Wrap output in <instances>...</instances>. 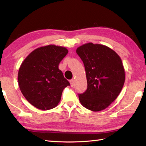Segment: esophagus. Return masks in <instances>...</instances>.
Here are the masks:
<instances>
[{"label": "esophagus", "instance_id": "34e87169", "mask_svg": "<svg viewBox=\"0 0 146 146\" xmlns=\"http://www.w3.org/2000/svg\"><path fill=\"white\" fill-rule=\"evenodd\" d=\"M74 82H75V80H74L73 79H71V80H70V84H71V87H73V86H74Z\"/></svg>", "mask_w": 146, "mask_h": 146}]
</instances>
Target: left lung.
Instances as JSON below:
<instances>
[{
	"mask_svg": "<svg viewBox=\"0 0 146 146\" xmlns=\"http://www.w3.org/2000/svg\"><path fill=\"white\" fill-rule=\"evenodd\" d=\"M85 67L88 88L78 94L84 107L93 111L108 108L119 95L125 71L118 54L108 46L88 43L76 49Z\"/></svg>",
	"mask_w": 146,
	"mask_h": 146,
	"instance_id": "8db88e82",
	"label": "left lung"
}]
</instances>
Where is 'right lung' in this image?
Instances as JSON below:
<instances>
[{"mask_svg": "<svg viewBox=\"0 0 146 146\" xmlns=\"http://www.w3.org/2000/svg\"><path fill=\"white\" fill-rule=\"evenodd\" d=\"M64 47L48 45L35 49L22 63L18 73L19 86L24 97L42 110L55 108L64 89L70 86L58 69L67 55Z\"/></svg>", "mask_w": 146, "mask_h": 146, "instance_id": "1", "label": "right lung"}]
</instances>
